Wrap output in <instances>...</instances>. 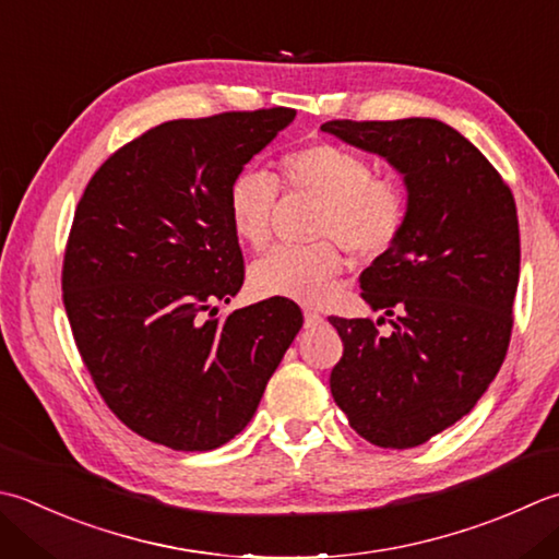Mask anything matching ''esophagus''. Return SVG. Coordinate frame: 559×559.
<instances>
[{
  "label": "esophagus",
  "instance_id": "1",
  "mask_svg": "<svg viewBox=\"0 0 559 559\" xmlns=\"http://www.w3.org/2000/svg\"><path fill=\"white\" fill-rule=\"evenodd\" d=\"M322 322V314L314 312V310H305V330H312V326H317Z\"/></svg>",
  "mask_w": 559,
  "mask_h": 559
}]
</instances>
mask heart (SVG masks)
<instances>
[{
	"label": "heart",
	"instance_id": "heart-1",
	"mask_svg": "<svg viewBox=\"0 0 559 559\" xmlns=\"http://www.w3.org/2000/svg\"><path fill=\"white\" fill-rule=\"evenodd\" d=\"M293 191L322 199L314 235L330 237L310 247H276L249 269L251 290L261 298L320 302L336 286L346 259L342 241L358 257H378L397 242L407 223V193L356 152L334 142H310L278 162ZM278 183L257 167L239 169L227 186V217L239 242L259 249L269 242Z\"/></svg>",
	"mask_w": 559,
	"mask_h": 559
}]
</instances>
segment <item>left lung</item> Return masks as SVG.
I'll return each instance as SVG.
<instances>
[{"mask_svg":"<svg viewBox=\"0 0 559 559\" xmlns=\"http://www.w3.org/2000/svg\"><path fill=\"white\" fill-rule=\"evenodd\" d=\"M322 130L385 159L407 189L402 235L360 273V295L395 317L392 332L330 317L344 342L332 397L366 441L421 445L473 412L504 364L521 266L516 203L483 152L436 118Z\"/></svg>","mask_w":559,"mask_h":559,"instance_id":"1","label":"left lung"}]
</instances>
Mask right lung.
<instances>
[{
  "label": "right lung",
  "instance_id": "right-lung-1",
  "mask_svg": "<svg viewBox=\"0 0 559 559\" xmlns=\"http://www.w3.org/2000/svg\"><path fill=\"white\" fill-rule=\"evenodd\" d=\"M293 118L278 106L169 120L86 183L62 300L96 390L142 439L186 453L235 439L300 332L288 298L213 317L245 281L227 186Z\"/></svg>",
  "mask_w": 559,
  "mask_h": 559
}]
</instances>
